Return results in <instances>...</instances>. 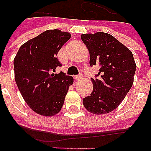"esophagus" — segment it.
Returning a JSON list of instances; mask_svg holds the SVG:
<instances>
[{"instance_id":"34e87169","label":"esophagus","mask_w":151,"mask_h":151,"mask_svg":"<svg viewBox=\"0 0 151 151\" xmlns=\"http://www.w3.org/2000/svg\"><path fill=\"white\" fill-rule=\"evenodd\" d=\"M74 79L76 80H80L83 79V75H79V76H75Z\"/></svg>"}]
</instances>
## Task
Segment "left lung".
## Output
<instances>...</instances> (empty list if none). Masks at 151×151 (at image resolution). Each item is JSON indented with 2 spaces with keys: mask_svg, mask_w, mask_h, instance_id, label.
I'll return each instance as SVG.
<instances>
[{
  "mask_svg": "<svg viewBox=\"0 0 151 151\" xmlns=\"http://www.w3.org/2000/svg\"><path fill=\"white\" fill-rule=\"evenodd\" d=\"M90 54V65H98V79H91L92 92L83 99L88 111L107 114L119 106L132 87L136 70L133 54L111 34L98 32L81 35Z\"/></svg>",
  "mask_w": 151,
  "mask_h": 151,
  "instance_id": "1",
  "label": "left lung"
}]
</instances>
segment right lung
Masks as SVG:
<instances>
[{
    "mask_svg": "<svg viewBox=\"0 0 151 151\" xmlns=\"http://www.w3.org/2000/svg\"><path fill=\"white\" fill-rule=\"evenodd\" d=\"M71 34L51 29L23 44L16 55L13 65L15 80L21 96L33 111L53 116L60 111L73 78L60 71L56 55Z\"/></svg>",
    "mask_w": 151,
    "mask_h": 151,
    "instance_id": "add662e5",
    "label": "right lung"
}]
</instances>
